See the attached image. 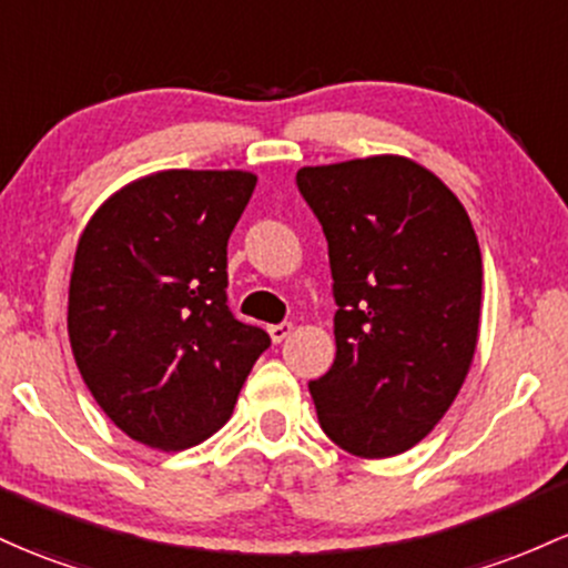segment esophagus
I'll return each instance as SVG.
<instances>
[{
  "label": "esophagus",
  "mask_w": 568,
  "mask_h": 568,
  "mask_svg": "<svg viewBox=\"0 0 568 568\" xmlns=\"http://www.w3.org/2000/svg\"><path fill=\"white\" fill-rule=\"evenodd\" d=\"M291 332H294V326H291V323H274V326H270V336H272V342H283L285 336H288Z\"/></svg>",
  "instance_id": "esophagus-1"
}]
</instances>
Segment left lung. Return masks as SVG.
Here are the masks:
<instances>
[{
  "label": "left lung",
  "mask_w": 568,
  "mask_h": 568,
  "mask_svg": "<svg viewBox=\"0 0 568 568\" xmlns=\"http://www.w3.org/2000/svg\"><path fill=\"white\" fill-rule=\"evenodd\" d=\"M328 242L332 369L310 383L317 420L358 458H390L456 402L479 334L483 255L458 196L404 155L302 166Z\"/></svg>",
  "instance_id": "8db88e82"
}]
</instances>
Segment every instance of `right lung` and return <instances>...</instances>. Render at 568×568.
Instances as JSON below:
<instances>
[{"label":"right lung","mask_w":568,"mask_h":568,"mask_svg":"<svg viewBox=\"0 0 568 568\" xmlns=\"http://www.w3.org/2000/svg\"><path fill=\"white\" fill-rule=\"evenodd\" d=\"M255 189L240 170H166L115 191L74 251L70 345L104 415L185 450L232 417L270 334L226 304V245Z\"/></svg>","instance_id":"obj_1"}]
</instances>
